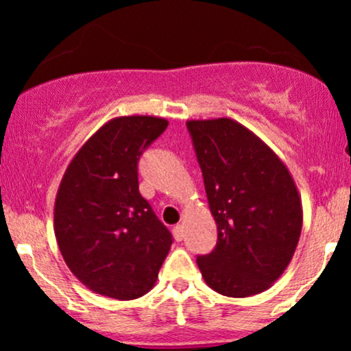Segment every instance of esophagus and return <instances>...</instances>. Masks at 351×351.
I'll use <instances>...</instances> for the list:
<instances>
[{
	"instance_id": "34e87169",
	"label": "esophagus",
	"mask_w": 351,
	"mask_h": 351,
	"mask_svg": "<svg viewBox=\"0 0 351 351\" xmlns=\"http://www.w3.org/2000/svg\"><path fill=\"white\" fill-rule=\"evenodd\" d=\"M173 236H175L176 241H183L184 229H183V226H181V224H176V226L173 228Z\"/></svg>"
}]
</instances>
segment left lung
<instances>
[{"instance_id": "obj_1", "label": "left lung", "mask_w": 351, "mask_h": 351, "mask_svg": "<svg viewBox=\"0 0 351 351\" xmlns=\"http://www.w3.org/2000/svg\"><path fill=\"white\" fill-rule=\"evenodd\" d=\"M217 226L215 251L196 259L213 291L251 297L291 264L300 239L302 199L287 165L252 130L228 117L188 120Z\"/></svg>"}]
</instances>
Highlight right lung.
Segmentation results:
<instances>
[{
  "instance_id": "obj_1",
  "label": "right lung",
  "mask_w": 351,
  "mask_h": 351,
  "mask_svg": "<svg viewBox=\"0 0 351 351\" xmlns=\"http://www.w3.org/2000/svg\"><path fill=\"white\" fill-rule=\"evenodd\" d=\"M153 115L108 120L67 165L54 203L64 263L99 295L134 300L150 292L171 234L138 191L140 155L167 128Z\"/></svg>"
}]
</instances>
